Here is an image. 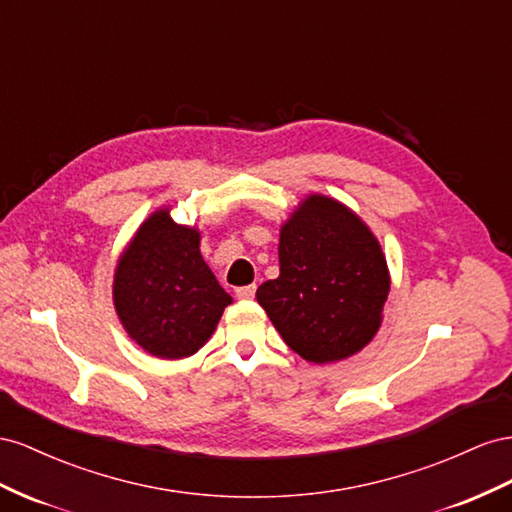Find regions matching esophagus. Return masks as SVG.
Returning a JSON list of instances; mask_svg holds the SVG:
<instances>
[{
  "label": "esophagus",
  "mask_w": 512,
  "mask_h": 512,
  "mask_svg": "<svg viewBox=\"0 0 512 512\" xmlns=\"http://www.w3.org/2000/svg\"><path fill=\"white\" fill-rule=\"evenodd\" d=\"M255 285H246V287H238L236 289V296L240 298V300H251V298H255Z\"/></svg>",
  "instance_id": "1"
}]
</instances>
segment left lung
Here are the masks:
<instances>
[{
	"mask_svg": "<svg viewBox=\"0 0 512 512\" xmlns=\"http://www.w3.org/2000/svg\"><path fill=\"white\" fill-rule=\"evenodd\" d=\"M279 279L257 302L298 356L328 364L358 354L382 326L390 274L373 231L341 201L309 195L281 227Z\"/></svg>",
	"mask_w": 512,
	"mask_h": 512,
	"instance_id": "8db88e82",
	"label": "left lung"
}]
</instances>
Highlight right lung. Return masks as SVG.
<instances>
[{
    "mask_svg": "<svg viewBox=\"0 0 512 512\" xmlns=\"http://www.w3.org/2000/svg\"><path fill=\"white\" fill-rule=\"evenodd\" d=\"M199 240L195 227L173 223L163 208L145 218L118 259L115 311L128 337L156 358L193 356L231 304L203 261Z\"/></svg>",
    "mask_w": 512,
    "mask_h": 512,
    "instance_id": "obj_1",
    "label": "right lung"
}]
</instances>
